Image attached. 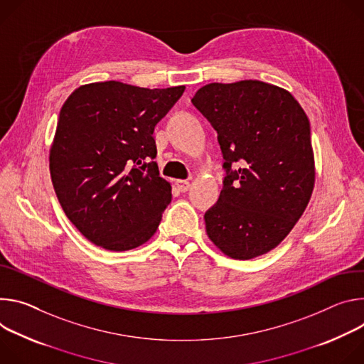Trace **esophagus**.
I'll return each mask as SVG.
<instances>
[{
    "mask_svg": "<svg viewBox=\"0 0 364 364\" xmlns=\"http://www.w3.org/2000/svg\"><path fill=\"white\" fill-rule=\"evenodd\" d=\"M175 185L178 186V189H179L181 192H186V191L189 189V182H188V181H181V179H179V181L175 182Z\"/></svg>",
    "mask_w": 364,
    "mask_h": 364,
    "instance_id": "1",
    "label": "esophagus"
}]
</instances>
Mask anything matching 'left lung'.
I'll return each mask as SVG.
<instances>
[{
	"mask_svg": "<svg viewBox=\"0 0 364 364\" xmlns=\"http://www.w3.org/2000/svg\"><path fill=\"white\" fill-rule=\"evenodd\" d=\"M218 134L225 178L204 215L228 257L274 249L304 214L315 182L309 119L284 88L262 80L208 84L192 98Z\"/></svg>",
	"mask_w": 364,
	"mask_h": 364,
	"instance_id": "1",
	"label": "left lung"
}]
</instances>
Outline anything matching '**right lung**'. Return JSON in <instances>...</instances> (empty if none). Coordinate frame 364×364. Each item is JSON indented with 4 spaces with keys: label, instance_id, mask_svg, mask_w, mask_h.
I'll list each match as a JSON object with an SVG mask.
<instances>
[{
    "label": "right lung",
    "instance_id": "add662e5",
    "mask_svg": "<svg viewBox=\"0 0 364 364\" xmlns=\"http://www.w3.org/2000/svg\"><path fill=\"white\" fill-rule=\"evenodd\" d=\"M185 87L149 90L117 80L79 87L65 101L49 166L70 223L112 252L141 246L171 204L153 132Z\"/></svg>",
    "mask_w": 364,
    "mask_h": 364
}]
</instances>
